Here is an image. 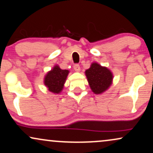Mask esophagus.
Wrapping results in <instances>:
<instances>
[{
  "label": "esophagus",
  "instance_id": "34e87169",
  "mask_svg": "<svg viewBox=\"0 0 153 153\" xmlns=\"http://www.w3.org/2000/svg\"><path fill=\"white\" fill-rule=\"evenodd\" d=\"M73 68H74V70L75 71H77V72H79V71H80V67L78 64H75L74 66H73Z\"/></svg>",
  "mask_w": 153,
  "mask_h": 153
}]
</instances>
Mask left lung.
Wrapping results in <instances>:
<instances>
[{
  "mask_svg": "<svg viewBox=\"0 0 153 153\" xmlns=\"http://www.w3.org/2000/svg\"><path fill=\"white\" fill-rule=\"evenodd\" d=\"M85 73L91 90L94 94L103 93L111 85L113 73L107 67L102 66L97 62L92 63Z\"/></svg>",
  "mask_w": 153,
  "mask_h": 153,
  "instance_id": "8db88e82",
  "label": "left lung"
}]
</instances>
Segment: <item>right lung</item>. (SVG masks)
I'll return each mask as SVG.
<instances>
[{
	"mask_svg": "<svg viewBox=\"0 0 153 153\" xmlns=\"http://www.w3.org/2000/svg\"><path fill=\"white\" fill-rule=\"evenodd\" d=\"M68 73V70H62L59 65H56L44 76V85L52 93L59 94L64 88Z\"/></svg>",
	"mask_w": 153,
	"mask_h": 153,
	"instance_id": "add662e5",
	"label": "right lung"
}]
</instances>
